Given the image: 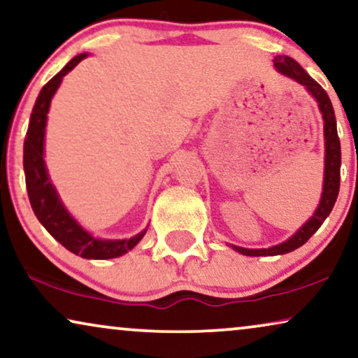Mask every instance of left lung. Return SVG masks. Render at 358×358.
I'll return each mask as SVG.
<instances>
[{
	"instance_id": "1",
	"label": "left lung",
	"mask_w": 358,
	"mask_h": 358,
	"mask_svg": "<svg viewBox=\"0 0 358 358\" xmlns=\"http://www.w3.org/2000/svg\"><path fill=\"white\" fill-rule=\"evenodd\" d=\"M273 65L282 75H285L292 80H295L300 85L306 86L310 94L317 101L320 106L322 119H324V140H326V161H324V187H322V197L320 202V207L316 212L288 241L277 244V246L268 249H246L233 246L238 252L244 254V256H278V254L292 252L303 246L313 234H315L324 220L329 217L332 207H334L337 195H339L341 187V141L339 135H337L336 127V115L334 109H332L331 99L327 92L322 90L321 85L313 80L293 58L287 55H278L273 60Z\"/></svg>"
}]
</instances>
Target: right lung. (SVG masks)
I'll use <instances>...</instances> for the list:
<instances>
[{"label": "right lung", "instance_id": "add662e5", "mask_svg": "<svg viewBox=\"0 0 358 358\" xmlns=\"http://www.w3.org/2000/svg\"><path fill=\"white\" fill-rule=\"evenodd\" d=\"M83 58H86V53H81L71 62H68L66 66L42 87L41 94L37 97L36 106L32 109L26 141H24L26 185L29 200H31L32 210L38 222L68 251L85 259H112L119 257L122 254L129 252L131 248H135V244H138L146 231H141L130 239H122V241H106V239L92 238L70 217V213L62 205L55 189L50 184V179H48L45 161H43V135H45L50 101L60 86L63 76L68 71H71Z\"/></svg>", "mask_w": 358, "mask_h": 358}]
</instances>
